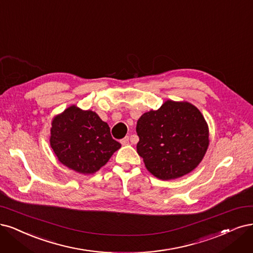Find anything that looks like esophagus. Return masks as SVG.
Returning a JSON list of instances; mask_svg holds the SVG:
<instances>
[{
  "label": "esophagus",
  "instance_id": "esophagus-1",
  "mask_svg": "<svg viewBox=\"0 0 253 253\" xmlns=\"http://www.w3.org/2000/svg\"><path fill=\"white\" fill-rule=\"evenodd\" d=\"M120 143L123 144V145H127V144H129V137L126 136V137H125L124 139H121Z\"/></svg>",
  "mask_w": 253,
  "mask_h": 253
}]
</instances>
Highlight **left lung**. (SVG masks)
<instances>
[{
  "instance_id": "left-lung-1",
  "label": "left lung",
  "mask_w": 253,
  "mask_h": 253,
  "mask_svg": "<svg viewBox=\"0 0 253 253\" xmlns=\"http://www.w3.org/2000/svg\"><path fill=\"white\" fill-rule=\"evenodd\" d=\"M137 153L145 168L161 180L177 179L194 170L210 144L203 115L187 101H165L138 119Z\"/></svg>"
}]
</instances>
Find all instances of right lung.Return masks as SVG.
I'll return each instance as SVG.
<instances>
[{
  "label": "right lung",
  "mask_w": 253,
  "mask_h": 253,
  "mask_svg": "<svg viewBox=\"0 0 253 253\" xmlns=\"http://www.w3.org/2000/svg\"><path fill=\"white\" fill-rule=\"evenodd\" d=\"M50 145L59 162L84 175L96 172L121 146L96 113L76 106L52 120Z\"/></svg>",
  "instance_id": "1"
}]
</instances>
